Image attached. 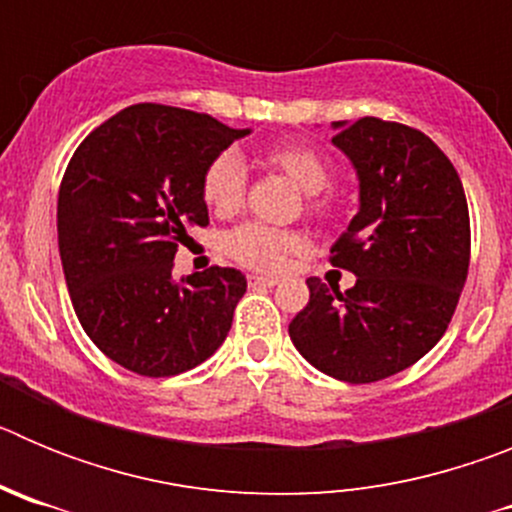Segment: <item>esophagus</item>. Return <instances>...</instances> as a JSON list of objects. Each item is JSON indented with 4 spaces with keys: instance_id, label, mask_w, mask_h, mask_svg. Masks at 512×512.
I'll use <instances>...</instances> for the list:
<instances>
[{
    "instance_id": "esophagus-1",
    "label": "esophagus",
    "mask_w": 512,
    "mask_h": 512,
    "mask_svg": "<svg viewBox=\"0 0 512 512\" xmlns=\"http://www.w3.org/2000/svg\"><path fill=\"white\" fill-rule=\"evenodd\" d=\"M279 279L274 277H259V274H251L248 277V287H277Z\"/></svg>"
}]
</instances>
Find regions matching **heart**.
<instances>
[{
  "mask_svg": "<svg viewBox=\"0 0 512 512\" xmlns=\"http://www.w3.org/2000/svg\"><path fill=\"white\" fill-rule=\"evenodd\" d=\"M264 164L271 171H279L307 194V210L312 215H328L333 202L320 197L333 179V164L320 151L302 143H277L264 151ZM202 197L217 215H228L243 205L246 197V169L241 158L233 151L217 153L202 174ZM307 248V238L300 230H279L261 223H243L225 235V251L230 259L248 269L277 271L292 253H302Z\"/></svg>",
  "mask_w": 512,
  "mask_h": 512,
  "instance_id": "1",
  "label": "heart"
}]
</instances>
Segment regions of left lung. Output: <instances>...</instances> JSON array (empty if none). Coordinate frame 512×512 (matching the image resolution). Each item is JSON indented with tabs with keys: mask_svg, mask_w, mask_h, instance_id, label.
<instances>
[{
	"mask_svg": "<svg viewBox=\"0 0 512 512\" xmlns=\"http://www.w3.org/2000/svg\"><path fill=\"white\" fill-rule=\"evenodd\" d=\"M333 143L359 174L361 207L330 248L354 271L346 292L310 277L289 338L315 369L348 384L387 379L423 359L449 328L467 282V194L446 153L402 122H336Z\"/></svg>",
	"mask_w": 512,
	"mask_h": 512,
	"instance_id": "8db88e82",
	"label": "left lung"
}]
</instances>
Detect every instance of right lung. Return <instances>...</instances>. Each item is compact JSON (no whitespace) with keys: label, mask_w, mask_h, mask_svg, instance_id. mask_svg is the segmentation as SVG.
<instances>
[{"label":"right lung","mask_w":512,"mask_h":512,"mask_svg":"<svg viewBox=\"0 0 512 512\" xmlns=\"http://www.w3.org/2000/svg\"><path fill=\"white\" fill-rule=\"evenodd\" d=\"M248 130L169 104H130L94 128L58 189V251L81 328L140 377H174L215 354L246 292L238 269L174 282V256L205 228L202 174Z\"/></svg>","instance_id":"obj_1"}]
</instances>
